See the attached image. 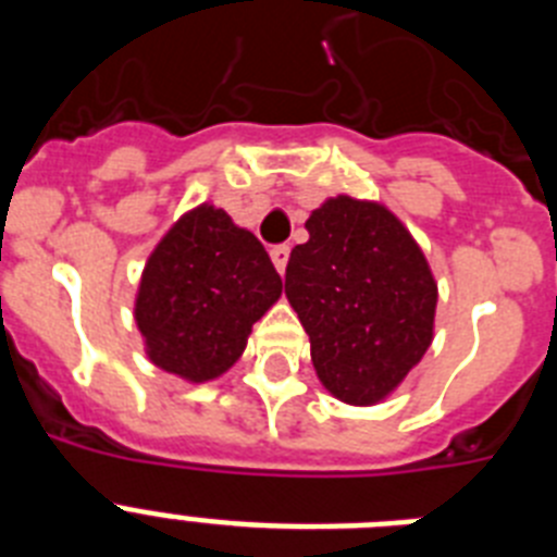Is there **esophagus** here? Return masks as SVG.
<instances>
[{"label":"esophagus","instance_id":"esophagus-1","mask_svg":"<svg viewBox=\"0 0 557 557\" xmlns=\"http://www.w3.org/2000/svg\"><path fill=\"white\" fill-rule=\"evenodd\" d=\"M270 259H273L275 270H278V273H284V270H287V262H289V248H287V245H275V248L270 250Z\"/></svg>","mask_w":557,"mask_h":557}]
</instances>
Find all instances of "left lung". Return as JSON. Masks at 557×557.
<instances>
[{
  "label": "left lung",
  "mask_w": 557,
  "mask_h": 557,
  "mask_svg": "<svg viewBox=\"0 0 557 557\" xmlns=\"http://www.w3.org/2000/svg\"><path fill=\"white\" fill-rule=\"evenodd\" d=\"M295 245L284 293L307 329L332 396L368 407L391 396L432 343L437 284L424 253L385 206L329 198Z\"/></svg>",
  "instance_id": "obj_1"
}]
</instances>
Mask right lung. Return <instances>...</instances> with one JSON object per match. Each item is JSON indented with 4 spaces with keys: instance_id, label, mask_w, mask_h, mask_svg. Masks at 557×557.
Here are the masks:
<instances>
[{
    "instance_id": "1",
    "label": "right lung",
    "mask_w": 557,
    "mask_h": 557,
    "mask_svg": "<svg viewBox=\"0 0 557 557\" xmlns=\"http://www.w3.org/2000/svg\"><path fill=\"white\" fill-rule=\"evenodd\" d=\"M282 289L264 245L223 209L203 203L156 245L133 314L152 366L209 382L243 357L250 329Z\"/></svg>"
}]
</instances>
